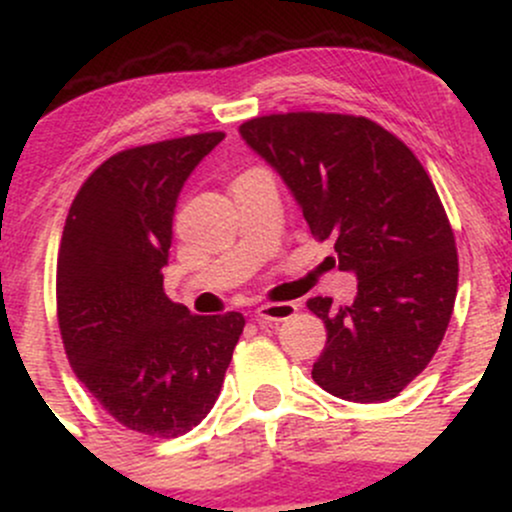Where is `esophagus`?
Instances as JSON below:
<instances>
[{"mask_svg":"<svg viewBox=\"0 0 512 512\" xmlns=\"http://www.w3.org/2000/svg\"><path fill=\"white\" fill-rule=\"evenodd\" d=\"M296 303H264L255 310V317L260 322H286L296 315Z\"/></svg>","mask_w":512,"mask_h":512,"instance_id":"obj_1","label":"esophagus"}]
</instances>
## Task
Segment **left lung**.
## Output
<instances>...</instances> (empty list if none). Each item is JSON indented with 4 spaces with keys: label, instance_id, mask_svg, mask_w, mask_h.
<instances>
[{
    "label": "left lung",
    "instance_id": "obj_1",
    "mask_svg": "<svg viewBox=\"0 0 512 512\" xmlns=\"http://www.w3.org/2000/svg\"><path fill=\"white\" fill-rule=\"evenodd\" d=\"M272 166L317 240L334 238L351 305L310 298L327 344L313 366L322 390L346 402L397 397L428 366L457 296L455 236L431 178L395 134L368 117L264 115L240 125Z\"/></svg>",
    "mask_w": 512,
    "mask_h": 512
}]
</instances>
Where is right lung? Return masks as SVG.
<instances>
[{"label": "right lung", "mask_w": 512, "mask_h": 512, "mask_svg": "<svg viewBox=\"0 0 512 512\" xmlns=\"http://www.w3.org/2000/svg\"><path fill=\"white\" fill-rule=\"evenodd\" d=\"M223 132L137 146L101 163L69 209L57 320L76 378L132 431L175 438L219 397L245 317L192 315L163 293L180 190Z\"/></svg>", "instance_id": "add662e5"}]
</instances>
